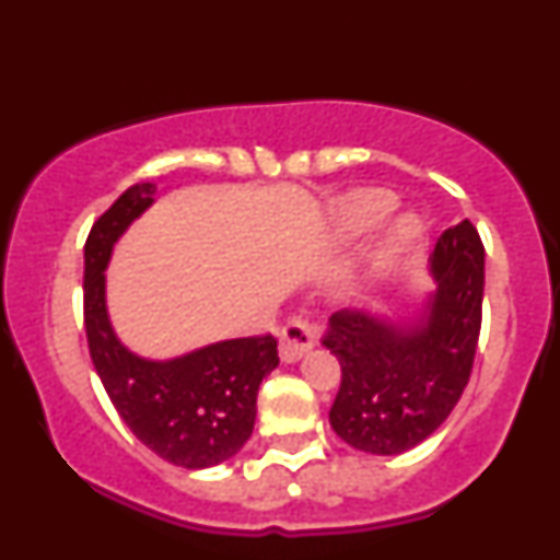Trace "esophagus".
Returning a JSON list of instances; mask_svg holds the SVG:
<instances>
[{
  "label": "esophagus",
  "instance_id": "34e87169",
  "mask_svg": "<svg viewBox=\"0 0 560 560\" xmlns=\"http://www.w3.org/2000/svg\"><path fill=\"white\" fill-rule=\"evenodd\" d=\"M323 328L306 318H291L279 330V354L283 362H296L318 342Z\"/></svg>",
  "mask_w": 560,
  "mask_h": 560
}]
</instances>
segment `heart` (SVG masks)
<instances>
[{"instance_id": "heart-1", "label": "heart", "mask_w": 560, "mask_h": 560, "mask_svg": "<svg viewBox=\"0 0 560 560\" xmlns=\"http://www.w3.org/2000/svg\"><path fill=\"white\" fill-rule=\"evenodd\" d=\"M394 196L389 190H358L342 202L338 212V228L345 237H354L380 222L386 212L394 208ZM416 232L413 218H401L386 230V235L380 240L377 249H374V259L386 261L394 252H399L406 240H411Z\"/></svg>"}]
</instances>
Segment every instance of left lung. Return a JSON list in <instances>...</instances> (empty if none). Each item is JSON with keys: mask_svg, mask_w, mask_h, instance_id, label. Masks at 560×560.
<instances>
[{"mask_svg": "<svg viewBox=\"0 0 560 560\" xmlns=\"http://www.w3.org/2000/svg\"><path fill=\"white\" fill-rule=\"evenodd\" d=\"M431 271L435 291L416 325L360 311L330 315L323 345L342 370L330 425L352 448H413L448 419L470 380L485 291V247L470 220L439 237Z\"/></svg>", "mask_w": 560, "mask_h": 560, "instance_id": "left-lung-1", "label": "left lung"}]
</instances>
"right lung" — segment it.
<instances>
[{
    "label": "right lung",
    "mask_w": 560,
    "mask_h": 560,
    "mask_svg": "<svg viewBox=\"0 0 560 560\" xmlns=\"http://www.w3.org/2000/svg\"><path fill=\"white\" fill-rule=\"evenodd\" d=\"M139 183L95 220L85 242L83 311L88 348L129 431L166 463L202 470L225 463L249 441L261 380L277 368L271 335L222 340L168 362L137 358L117 340L105 308V269L121 232L154 202Z\"/></svg>",
    "instance_id": "1"
}]
</instances>
